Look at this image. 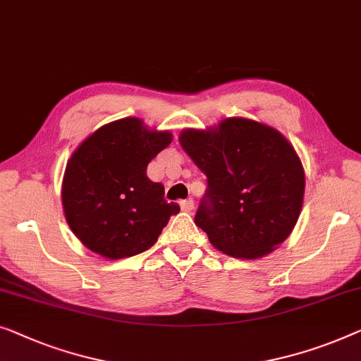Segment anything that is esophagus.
<instances>
[{
  "label": "esophagus",
  "instance_id": "obj_1",
  "mask_svg": "<svg viewBox=\"0 0 361 361\" xmlns=\"http://www.w3.org/2000/svg\"><path fill=\"white\" fill-rule=\"evenodd\" d=\"M180 208H182V212L190 213V212L193 210V200H192V198H187V200H182V202H180Z\"/></svg>",
  "mask_w": 361,
  "mask_h": 361
}]
</instances>
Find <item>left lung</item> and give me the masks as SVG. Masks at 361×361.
Instances as JSON below:
<instances>
[{
	"instance_id": "1",
	"label": "left lung",
	"mask_w": 361,
	"mask_h": 361,
	"mask_svg": "<svg viewBox=\"0 0 361 361\" xmlns=\"http://www.w3.org/2000/svg\"><path fill=\"white\" fill-rule=\"evenodd\" d=\"M179 142L207 176L195 224L218 250L257 259L290 236L305 171L283 135L254 120L226 118L215 130H184Z\"/></svg>"
}]
</instances>
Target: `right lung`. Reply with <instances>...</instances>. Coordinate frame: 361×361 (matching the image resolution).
Returning <instances> with one entry per match:
<instances>
[{
  "mask_svg": "<svg viewBox=\"0 0 361 361\" xmlns=\"http://www.w3.org/2000/svg\"><path fill=\"white\" fill-rule=\"evenodd\" d=\"M169 132H151L140 118L96 130L68 161L61 202L76 238L102 257L123 259L148 250L172 215L164 185L146 176L149 161L169 146Z\"/></svg>",
  "mask_w": 361,
  "mask_h": 361,
  "instance_id": "right-lung-1",
  "label": "right lung"
}]
</instances>
